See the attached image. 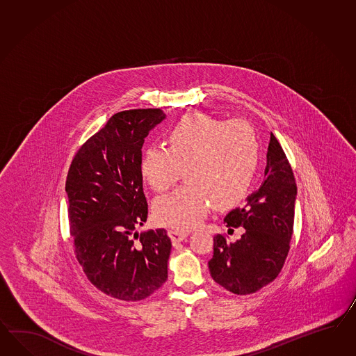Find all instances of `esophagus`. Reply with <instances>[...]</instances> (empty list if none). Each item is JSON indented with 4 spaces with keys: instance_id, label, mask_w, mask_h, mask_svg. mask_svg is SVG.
<instances>
[{
    "instance_id": "34e87169",
    "label": "esophagus",
    "mask_w": 356,
    "mask_h": 356,
    "mask_svg": "<svg viewBox=\"0 0 356 356\" xmlns=\"http://www.w3.org/2000/svg\"><path fill=\"white\" fill-rule=\"evenodd\" d=\"M188 234H189L188 232H182V230H175V229L168 230V235H170V238L172 239L174 243L181 242L188 236Z\"/></svg>"
}]
</instances>
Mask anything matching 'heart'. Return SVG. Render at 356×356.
<instances>
[{"label":"heart","mask_w":356,"mask_h":356,"mask_svg":"<svg viewBox=\"0 0 356 356\" xmlns=\"http://www.w3.org/2000/svg\"><path fill=\"white\" fill-rule=\"evenodd\" d=\"M259 145L251 127L207 114L184 115L167 134L165 147L144 150L140 170L156 191L170 189L184 170L186 185L159 197L154 217L162 225L188 230L198 225L212 203L234 207L251 189Z\"/></svg>","instance_id":"heart-1"}]
</instances>
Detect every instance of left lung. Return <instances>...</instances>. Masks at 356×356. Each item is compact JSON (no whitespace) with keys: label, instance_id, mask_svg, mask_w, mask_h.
I'll return each mask as SVG.
<instances>
[{"label":"left lung","instance_id":"1","mask_svg":"<svg viewBox=\"0 0 356 356\" xmlns=\"http://www.w3.org/2000/svg\"><path fill=\"white\" fill-rule=\"evenodd\" d=\"M296 197L292 168L271 134L260 189L224 218L229 227H244V234L236 242H227L224 235L213 238L209 268L216 283L235 295H250L277 277L293 233Z\"/></svg>","mask_w":356,"mask_h":356}]
</instances>
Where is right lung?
Segmentation results:
<instances>
[{
  "mask_svg": "<svg viewBox=\"0 0 356 356\" xmlns=\"http://www.w3.org/2000/svg\"><path fill=\"white\" fill-rule=\"evenodd\" d=\"M163 120L161 109L114 114L81 147L67 176L77 260L97 289L122 301L144 300L167 280V232H136L147 218L141 147Z\"/></svg>",
  "mask_w": 356,
  "mask_h": 356,
  "instance_id": "add662e5",
  "label": "right lung"
}]
</instances>
